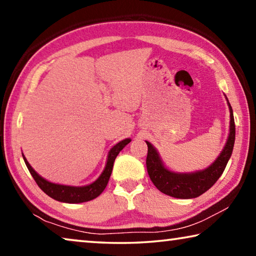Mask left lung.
I'll use <instances>...</instances> for the list:
<instances>
[{"instance_id":"obj_1","label":"left lung","mask_w":256,"mask_h":256,"mask_svg":"<svg viewBox=\"0 0 256 256\" xmlns=\"http://www.w3.org/2000/svg\"><path fill=\"white\" fill-rule=\"evenodd\" d=\"M227 99V97H226ZM230 112V126L226 144L222 154L218 156L214 164L203 170L194 172H175L164 166L160 156L154 146L146 142L148 156H146V170L149 177L160 192L177 198H193L200 196L214 185L222 175L227 162L232 154L235 144V120H234L232 108L227 99Z\"/></svg>"}]
</instances>
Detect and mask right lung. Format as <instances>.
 I'll return each instance as SVG.
<instances>
[{"mask_svg":"<svg viewBox=\"0 0 256 256\" xmlns=\"http://www.w3.org/2000/svg\"><path fill=\"white\" fill-rule=\"evenodd\" d=\"M130 142H131V138H125V140L120 141L118 144L112 146V148L110 150V152H108L105 170H102V175L99 176L94 183L86 186L60 185V184H55V183H52V182L46 180L45 178H42L40 175H38L37 172H34V170L30 166V164L27 162V159H26L24 154L22 157L26 162V166H27V168L30 172V174H32V176L34 177V180H36L37 185L40 186L42 190H44L47 196L60 202L82 203V202L94 200V198H96L102 193V190H105V188L107 186L108 180H110L115 158L118 157L120 151L122 150L128 144H130Z\"/></svg>","mask_w":256,"mask_h":256,"instance_id":"right-lung-1","label":"right lung"}]
</instances>
